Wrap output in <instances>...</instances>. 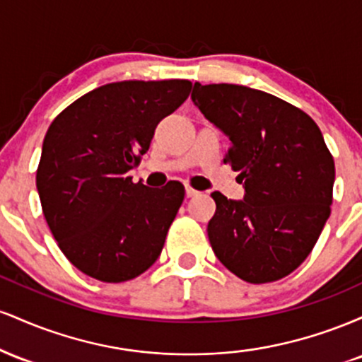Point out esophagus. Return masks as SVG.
<instances>
[{
    "mask_svg": "<svg viewBox=\"0 0 362 362\" xmlns=\"http://www.w3.org/2000/svg\"><path fill=\"white\" fill-rule=\"evenodd\" d=\"M199 194H201V192H199V190H195L192 185H189V184L185 185V195H187V197H195V195H199Z\"/></svg>",
    "mask_w": 362,
    "mask_h": 362,
    "instance_id": "1",
    "label": "esophagus"
}]
</instances>
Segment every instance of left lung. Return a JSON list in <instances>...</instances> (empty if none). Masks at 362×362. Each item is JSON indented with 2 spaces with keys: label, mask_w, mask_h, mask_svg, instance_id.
<instances>
[{
  "label": "left lung",
  "mask_w": 362,
  "mask_h": 362,
  "mask_svg": "<svg viewBox=\"0 0 362 362\" xmlns=\"http://www.w3.org/2000/svg\"><path fill=\"white\" fill-rule=\"evenodd\" d=\"M192 100L230 138L224 163L245 187L243 201L211 194L216 257L250 284L289 276L330 216L335 165L322 131L301 109L248 86L195 83Z\"/></svg>",
  "instance_id": "left-lung-1"
}]
</instances>
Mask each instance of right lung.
<instances>
[{"instance_id": "right-lung-1", "label": "right lung", "mask_w": 362, "mask_h": 362, "mask_svg": "<svg viewBox=\"0 0 362 362\" xmlns=\"http://www.w3.org/2000/svg\"><path fill=\"white\" fill-rule=\"evenodd\" d=\"M190 88L189 80L109 83L66 107L49 126L37 190L61 252L86 276L124 282L160 257L185 189L168 182L153 190L134 184L127 172Z\"/></svg>"}]
</instances>
